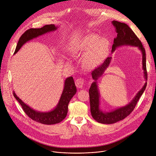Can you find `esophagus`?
<instances>
[{"label": "esophagus", "instance_id": "1", "mask_svg": "<svg viewBox=\"0 0 156 156\" xmlns=\"http://www.w3.org/2000/svg\"><path fill=\"white\" fill-rule=\"evenodd\" d=\"M84 84V79L80 78L76 80L75 81V85L78 88H81Z\"/></svg>", "mask_w": 156, "mask_h": 156}]
</instances>
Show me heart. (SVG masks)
<instances>
[{"label": "heart", "instance_id": "1", "mask_svg": "<svg viewBox=\"0 0 156 156\" xmlns=\"http://www.w3.org/2000/svg\"><path fill=\"white\" fill-rule=\"evenodd\" d=\"M109 51V42L105 38L101 39L97 34L85 36L74 46L72 55L76 57L86 54L84 63L87 68L93 69L99 65L106 58ZM66 63L71 64V61L66 60Z\"/></svg>", "mask_w": 156, "mask_h": 156}]
</instances>
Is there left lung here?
I'll return each mask as SVG.
<instances>
[{
  "label": "left lung",
  "instance_id": "left-lung-1",
  "mask_svg": "<svg viewBox=\"0 0 156 156\" xmlns=\"http://www.w3.org/2000/svg\"><path fill=\"white\" fill-rule=\"evenodd\" d=\"M112 25L115 28V31L117 33L116 38L114 40L112 52H114L115 49L121 46L127 45L138 47L141 51L143 55V69L144 70V76L147 80V70L146 63V53L143 44L135 33L125 23H121L117 21H112ZM112 57H107L102 64L94 69L92 72V77L94 81L91 84L89 90L90 99V109L93 118L99 123L104 124H112L120 121L129 115L134 110L138 100L144 93L147 83L144 84L141 90L137 93L131 102L124 107L118 108L109 112H104L99 108V93L97 85V80L99 77L104 73L105 69L108 67Z\"/></svg>",
  "mask_w": 156,
  "mask_h": 156
}]
</instances>
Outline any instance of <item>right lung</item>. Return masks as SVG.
I'll return each instance as SVG.
<instances>
[{"label": "right lung", "instance_id": "add662e5", "mask_svg": "<svg viewBox=\"0 0 156 156\" xmlns=\"http://www.w3.org/2000/svg\"><path fill=\"white\" fill-rule=\"evenodd\" d=\"M57 28L54 25H47L41 28H31L28 30L20 37L14 54L27 42L45 33L55 31L57 30ZM64 84L63 90L57 105L54 110L48 112H41L34 110L22 101L16 95L15 92H13V94L21 105L25 114L33 120L44 125L56 124L62 122L66 117L68 112L69 102L76 93V87L72 76L66 78Z\"/></svg>", "mask_w": 156, "mask_h": 156}]
</instances>
